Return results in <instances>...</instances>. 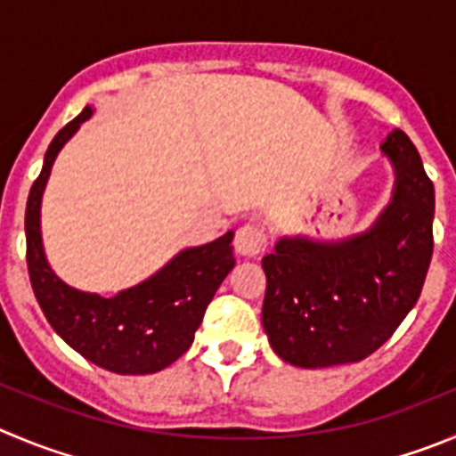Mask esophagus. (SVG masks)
Here are the masks:
<instances>
[{"instance_id":"34e87169","label":"esophagus","mask_w":456,"mask_h":456,"mask_svg":"<svg viewBox=\"0 0 456 456\" xmlns=\"http://www.w3.org/2000/svg\"><path fill=\"white\" fill-rule=\"evenodd\" d=\"M267 248V233L265 229L258 227V224H242L236 232L233 238V249H236L240 256L256 258L265 252Z\"/></svg>"}]
</instances>
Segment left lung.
<instances>
[{"label": "left lung", "mask_w": 456, "mask_h": 456, "mask_svg": "<svg viewBox=\"0 0 456 456\" xmlns=\"http://www.w3.org/2000/svg\"><path fill=\"white\" fill-rule=\"evenodd\" d=\"M395 166L394 200L351 240L283 238L263 258V329L279 357L317 369L360 362L401 326L432 261L434 184L403 130L382 142Z\"/></svg>", "instance_id": "obj_1"}]
</instances>
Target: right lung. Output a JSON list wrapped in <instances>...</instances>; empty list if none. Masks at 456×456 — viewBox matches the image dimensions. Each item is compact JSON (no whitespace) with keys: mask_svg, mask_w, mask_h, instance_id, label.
Instances as JSON below:
<instances>
[{"mask_svg":"<svg viewBox=\"0 0 456 456\" xmlns=\"http://www.w3.org/2000/svg\"><path fill=\"white\" fill-rule=\"evenodd\" d=\"M89 117L92 108H85L55 134L31 186L27 202L28 276L46 322L74 351L112 373H155L175 362L193 344L207 305L236 263L233 232L202 248L184 249L155 276L110 299L65 286L42 252L40 202L55 155Z\"/></svg>","mask_w":456,"mask_h":456,"instance_id":"obj_1","label":"right lung"}]
</instances>
